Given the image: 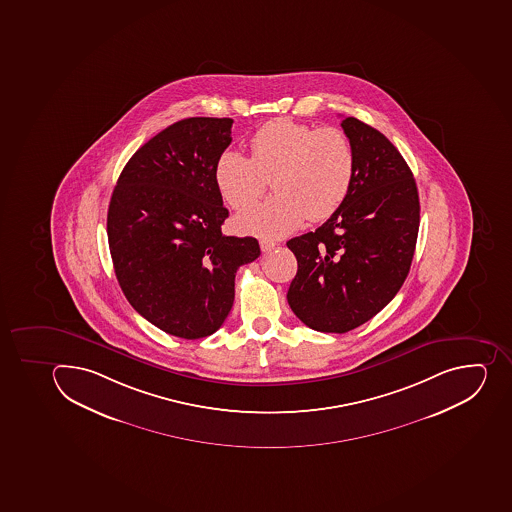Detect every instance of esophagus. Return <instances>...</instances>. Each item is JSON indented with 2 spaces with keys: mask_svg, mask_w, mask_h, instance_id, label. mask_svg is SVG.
Segmentation results:
<instances>
[{
  "mask_svg": "<svg viewBox=\"0 0 512 512\" xmlns=\"http://www.w3.org/2000/svg\"><path fill=\"white\" fill-rule=\"evenodd\" d=\"M259 246H261V251H263V253H267V251H271V249L276 248V241L266 240V238H263V240H259Z\"/></svg>",
  "mask_w": 512,
  "mask_h": 512,
  "instance_id": "obj_1",
  "label": "esophagus"
}]
</instances>
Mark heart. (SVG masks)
<instances>
[{"instance_id":"heart-1","label":"heart","mask_w":512,"mask_h":512,"mask_svg":"<svg viewBox=\"0 0 512 512\" xmlns=\"http://www.w3.org/2000/svg\"><path fill=\"white\" fill-rule=\"evenodd\" d=\"M354 150L343 130L313 129L295 120L264 124L249 140V158L225 150L215 163V184L232 209L261 197L271 179L274 196L235 218L241 233L277 238L308 217L321 222L341 207L354 179Z\"/></svg>"}]
</instances>
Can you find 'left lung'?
I'll return each mask as SVG.
<instances>
[{"instance_id":"obj_1","label":"left lung","mask_w":512,"mask_h":512,"mask_svg":"<svg viewBox=\"0 0 512 512\" xmlns=\"http://www.w3.org/2000/svg\"><path fill=\"white\" fill-rule=\"evenodd\" d=\"M341 127L356 158L349 194L315 232L287 241L298 264L287 300L298 320L321 333H347L392 302L419 230L418 187L405 158L356 117Z\"/></svg>"}]
</instances>
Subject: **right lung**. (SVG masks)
Segmentation results:
<instances>
[{"mask_svg":"<svg viewBox=\"0 0 512 512\" xmlns=\"http://www.w3.org/2000/svg\"><path fill=\"white\" fill-rule=\"evenodd\" d=\"M233 119L189 117L138 148L107 210L120 289L156 328L178 338L215 333L235 300L236 271L261 254L253 236H225L215 163Z\"/></svg>","mask_w":512,"mask_h":512,"instance_id":"obj_1","label":"right lung"}]
</instances>
